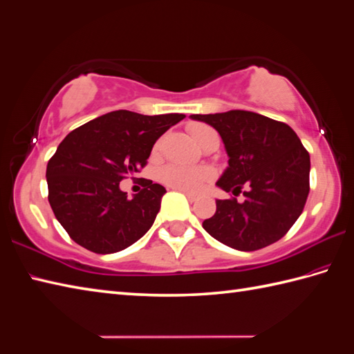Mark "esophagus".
<instances>
[{
  "mask_svg": "<svg viewBox=\"0 0 354 354\" xmlns=\"http://www.w3.org/2000/svg\"><path fill=\"white\" fill-rule=\"evenodd\" d=\"M178 192H182V194H185L186 195V197L187 198H189L191 201H195V200H197V195H195V194H192V192H187V191H183V189H177Z\"/></svg>",
  "mask_w": 354,
  "mask_h": 354,
  "instance_id": "34e87169",
  "label": "esophagus"
}]
</instances>
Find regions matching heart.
Returning a JSON list of instances; mask_svg holds the SVG:
<instances>
[{"instance_id":"1","label":"heart","mask_w":354,"mask_h":354,"mask_svg":"<svg viewBox=\"0 0 354 354\" xmlns=\"http://www.w3.org/2000/svg\"><path fill=\"white\" fill-rule=\"evenodd\" d=\"M191 136L201 145L210 133H215L206 124H191L189 127ZM214 178V171L207 167H187L182 163H168L160 169V180L174 189H183L187 192H197L207 182Z\"/></svg>"}]
</instances>
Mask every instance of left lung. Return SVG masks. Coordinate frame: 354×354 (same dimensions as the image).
Listing matches in <instances>:
<instances>
[{
    "instance_id": "1",
    "label": "left lung",
    "mask_w": 354,
    "mask_h": 354,
    "mask_svg": "<svg viewBox=\"0 0 354 354\" xmlns=\"http://www.w3.org/2000/svg\"><path fill=\"white\" fill-rule=\"evenodd\" d=\"M191 118L212 125L229 154V168L216 185L233 194L250 186L242 203L233 197L216 200L204 230L241 251L261 250L283 238L309 195L310 157L297 133L285 122L247 111Z\"/></svg>"
}]
</instances>
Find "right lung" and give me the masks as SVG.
Listing matches in <instances>:
<instances>
[{
	"label": "right lung",
	"mask_w": 354,
	"mask_h": 354,
	"mask_svg": "<svg viewBox=\"0 0 354 354\" xmlns=\"http://www.w3.org/2000/svg\"><path fill=\"white\" fill-rule=\"evenodd\" d=\"M183 118L115 111L62 140L46 165V183L50 206L71 239L111 254L150 230L167 189L145 180L144 189L129 200L120 182L145 167L156 140Z\"/></svg>",
	"instance_id": "obj_1"
}]
</instances>
